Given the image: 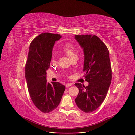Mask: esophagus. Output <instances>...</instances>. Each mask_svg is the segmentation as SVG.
<instances>
[{"instance_id":"1","label":"esophagus","mask_w":135,"mask_h":135,"mask_svg":"<svg viewBox=\"0 0 135 135\" xmlns=\"http://www.w3.org/2000/svg\"><path fill=\"white\" fill-rule=\"evenodd\" d=\"M71 85H73V84L72 83H67L66 84V85H65V86H66V87H69L70 86H71Z\"/></svg>"}]
</instances>
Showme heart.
<instances>
[{
  "label": "heart",
  "mask_w": 135,
  "mask_h": 135,
  "mask_svg": "<svg viewBox=\"0 0 135 135\" xmlns=\"http://www.w3.org/2000/svg\"><path fill=\"white\" fill-rule=\"evenodd\" d=\"M64 51L66 54L70 59H71L73 57L75 56H77V54L76 53V50L75 47L72 46L71 44H66L64 48ZM51 61L52 62H56V57L55 56H53Z\"/></svg>",
  "instance_id": "obj_1"
}]
</instances>
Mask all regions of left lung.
<instances>
[{"mask_svg":"<svg viewBox=\"0 0 135 135\" xmlns=\"http://www.w3.org/2000/svg\"><path fill=\"white\" fill-rule=\"evenodd\" d=\"M75 39L83 49V71L88 85L76 83L79 93L75 103L81 111L91 113L103 103L112 80L109 52L106 45L96 35H75Z\"/></svg>","mask_w":135,"mask_h":135,"instance_id":"1","label":"left lung"}]
</instances>
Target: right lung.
Here are the masks:
<instances>
[{
	"label": "right lung",
	"instance_id": "add662e5",
	"mask_svg": "<svg viewBox=\"0 0 135 135\" xmlns=\"http://www.w3.org/2000/svg\"><path fill=\"white\" fill-rule=\"evenodd\" d=\"M62 36L44 32L31 43L25 67V78L31 100L44 113L53 111L62 99L65 86L59 82L47 81V70L50 68L52 50Z\"/></svg>",
	"mask_w": 135,
	"mask_h": 135
}]
</instances>
